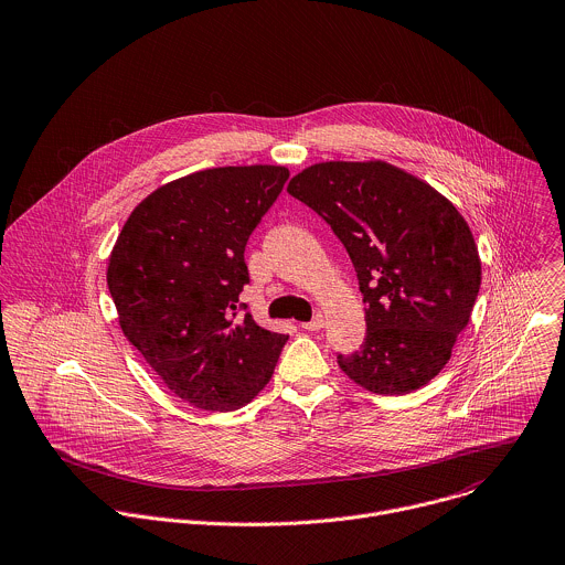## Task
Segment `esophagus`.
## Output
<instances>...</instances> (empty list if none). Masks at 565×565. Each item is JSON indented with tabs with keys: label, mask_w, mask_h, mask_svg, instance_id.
Instances as JSON below:
<instances>
[{
	"label": "esophagus",
	"mask_w": 565,
	"mask_h": 565,
	"mask_svg": "<svg viewBox=\"0 0 565 565\" xmlns=\"http://www.w3.org/2000/svg\"><path fill=\"white\" fill-rule=\"evenodd\" d=\"M326 326V317L319 312V315H315V319H310V321H306V323H301V328L303 330H321Z\"/></svg>",
	"instance_id": "1"
}]
</instances>
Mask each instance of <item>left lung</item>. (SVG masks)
Segmentation results:
<instances>
[{"label": "left lung", "mask_w": 565, "mask_h": 565, "mask_svg": "<svg viewBox=\"0 0 565 565\" xmlns=\"http://www.w3.org/2000/svg\"><path fill=\"white\" fill-rule=\"evenodd\" d=\"M288 193L317 211L345 246L365 301V339L337 363L374 395L430 384L468 326L481 286L472 231L417 174L382 159L321 161Z\"/></svg>", "instance_id": "1"}]
</instances>
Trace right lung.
Instances as JSON below:
<instances>
[{
  "mask_svg": "<svg viewBox=\"0 0 565 565\" xmlns=\"http://www.w3.org/2000/svg\"><path fill=\"white\" fill-rule=\"evenodd\" d=\"M288 174L255 163L172 179L132 209L110 250L106 281L124 337L195 408L250 404L288 341L239 315L246 242Z\"/></svg>",
  "mask_w": 565,
  "mask_h": 565,
  "instance_id": "obj_1",
  "label": "right lung"
}]
</instances>
